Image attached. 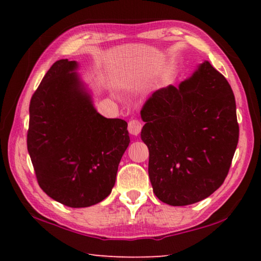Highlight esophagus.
I'll return each mask as SVG.
<instances>
[{
  "mask_svg": "<svg viewBox=\"0 0 261 261\" xmlns=\"http://www.w3.org/2000/svg\"><path fill=\"white\" fill-rule=\"evenodd\" d=\"M141 127H143V124H141V122L138 120H131L129 122V125H127V130L131 135L134 136H138L141 131Z\"/></svg>",
  "mask_w": 261,
  "mask_h": 261,
  "instance_id": "34e87169",
  "label": "esophagus"
}]
</instances>
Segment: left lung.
I'll use <instances>...</instances> for the list:
<instances>
[{
  "label": "left lung",
  "instance_id": "obj_1",
  "mask_svg": "<svg viewBox=\"0 0 261 261\" xmlns=\"http://www.w3.org/2000/svg\"><path fill=\"white\" fill-rule=\"evenodd\" d=\"M148 176L162 202L185 206L210 197L226 179L240 127L227 79L208 61L175 87L154 92L141 109Z\"/></svg>",
  "mask_w": 261,
  "mask_h": 261
}]
</instances>
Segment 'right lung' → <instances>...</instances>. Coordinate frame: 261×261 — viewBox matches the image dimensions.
<instances>
[{
    "mask_svg": "<svg viewBox=\"0 0 261 261\" xmlns=\"http://www.w3.org/2000/svg\"><path fill=\"white\" fill-rule=\"evenodd\" d=\"M56 61L30 102L28 151L43 192L81 208L107 198L129 146L127 123L96 112L76 70Z\"/></svg>",
    "mask_w": 261,
    "mask_h": 261,
    "instance_id": "obj_1",
    "label": "right lung"
}]
</instances>
